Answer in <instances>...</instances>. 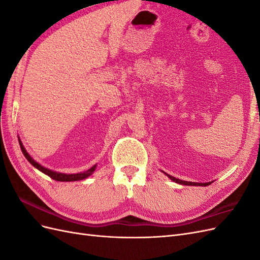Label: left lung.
<instances>
[{
	"label": "left lung",
	"instance_id": "obj_1",
	"mask_svg": "<svg viewBox=\"0 0 260 260\" xmlns=\"http://www.w3.org/2000/svg\"><path fill=\"white\" fill-rule=\"evenodd\" d=\"M165 175H166L167 177H169V179H171L172 181H174V182L179 183V184H183V185H201V186H207V185L211 184V182H207V183H198V182H188V181H182V180H180V179H176L175 177L169 176L168 174H166V172H165Z\"/></svg>",
	"mask_w": 260,
	"mask_h": 260
}]
</instances>
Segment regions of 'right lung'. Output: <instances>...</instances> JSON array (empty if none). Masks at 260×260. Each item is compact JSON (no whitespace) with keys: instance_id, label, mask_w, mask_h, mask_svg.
<instances>
[{"instance_id":"obj_1","label":"right lung","mask_w":260,"mask_h":260,"mask_svg":"<svg viewBox=\"0 0 260 260\" xmlns=\"http://www.w3.org/2000/svg\"><path fill=\"white\" fill-rule=\"evenodd\" d=\"M18 141H19V145H20V148H21V152H22V154L25 155V157L27 158V160L32 165V166L35 167V168H37L38 170H40V171H42L43 174H45V175H48L50 178H52L53 180H56V181H62V182H70V181H79V180H83V179H85V178H88L89 176H91L93 172H94V170H95V168H96V165H94L93 167H91L90 169H88L86 171H83V172H79V174H61V172H57V171H53V170H51V169H48V168H45V167H43V166H41L40 164H38L32 157H31L28 153H27V151H26V148L23 147V145H22V143H21V141H20V139L18 138Z\"/></svg>"}]
</instances>
